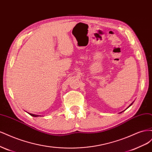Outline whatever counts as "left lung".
Returning <instances> with one entry per match:
<instances>
[{
  "label": "left lung",
  "mask_w": 152,
  "mask_h": 152,
  "mask_svg": "<svg viewBox=\"0 0 152 152\" xmlns=\"http://www.w3.org/2000/svg\"><path fill=\"white\" fill-rule=\"evenodd\" d=\"M132 103H133V102H132V103H131V104H130L129 106V107H131V105L132 104ZM129 107H128V108H129ZM122 112H121V113H122Z\"/></svg>",
  "instance_id": "1"
}]
</instances>
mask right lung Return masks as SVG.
<instances>
[{
  "label": "right lung",
  "mask_w": 152,
  "mask_h": 152,
  "mask_svg": "<svg viewBox=\"0 0 152 152\" xmlns=\"http://www.w3.org/2000/svg\"><path fill=\"white\" fill-rule=\"evenodd\" d=\"M28 114H30L31 116H33V117H39V115H35V114H32V113H28Z\"/></svg>",
  "instance_id": "1"
}]
</instances>
